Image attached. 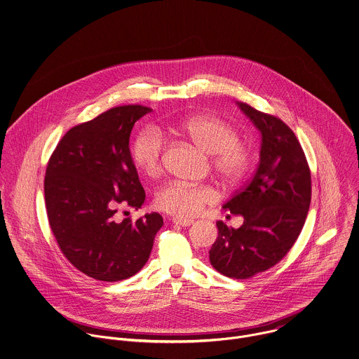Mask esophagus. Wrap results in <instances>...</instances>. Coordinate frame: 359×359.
<instances>
[{"instance_id": "34e87169", "label": "esophagus", "mask_w": 359, "mask_h": 359, "mask_svg": "<svg viewBox=\"0 0 359 359\" xmlns=\"http://www.w3.org/2000/svg\"><path fill=\"white\" fill-rule=\"evenodd\" d=\"M172 224L174 225H180V226H189L194 224V219H182V218H172Z\"/></svg>"}]
</instances>
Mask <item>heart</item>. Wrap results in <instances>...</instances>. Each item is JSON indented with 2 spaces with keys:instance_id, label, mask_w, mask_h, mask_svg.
<instances>
[{
  "instance_id": "heart-1",
  "label": "heart",
  "mask_w": 359,
  "mask_h": 359,
  "mask_svg": "<svg viewBox=\"0 0 359 359\" xmlns=\"http://www.w3.org/2000/svg\"><path fill=\"white\" fill-rule=\"evenodd\" d=\"M178 134L191 140L198 148L211 154L214 170L225 180L235 182L245 177L250 165L249 148L239 141L236 130L211 114L191 117L177 127ZM164 140L156 128L140 131L131 144L134 164L148 177L161 171ZM218 201V192L210 185H191L171 181L160 187L154 196L156 207L177 218H191L205 205Z\"/></svg>"
}]
</instances>
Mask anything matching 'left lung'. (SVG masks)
Here are the masks:
<instances>
[{"label": "left lung", "mask_w": 359, "mask_h": 359, "mask_svg": "<svg viewBox=\"0 0 359 359\" xmlns=\"http://www.w3.org/2000/svg\"><path fill=\"white\" fill-rule=\"evenodd\" d=\"M261 133L259 163L249 182L225 205L243 215L238 229L217 222L211 265L233 279H249L276 265L297 241L311 203V171L294 133L279 117L238 102Z\"/></svg>", "instance_id": "8db88e82"}]
</instances>
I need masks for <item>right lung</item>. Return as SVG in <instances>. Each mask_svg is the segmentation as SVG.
<instances>
[{
    "label": "right lung",
    "instance_id": "right-lung-1",
    "mask_svg": "<svg viewBox=\"0 0 359 359\" xmlns=\"http://www.w3.org/2000/svg\"><path fill=\"white\" fill-rule=\"evenodd\" d=\"M151 107L116 106L70 128L47 164L48 222L63 256L90 278L117 282L135 275L151 256L158 212L120 221L121 205L138 210L145 191L128 142L137 120Z\"/></svg>",
    "mask_w": 359,
    "mask_h": 359
}]
</instances>
